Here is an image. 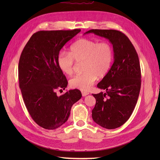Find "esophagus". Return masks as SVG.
I'll return each instance as SVG.
<instances>
[{
    "label": "esophagus",
    "mask_w": 160,
    "mask_h": 160,
    "mask_svg": "<svg viewBox=\"0 0 160 160\" xmlns=\"http://www.w3.org/2000/svg\"><path fill=\"white\" fill-rule=\"evenodd\" d=\"M81 93H82V95H83V97H85V96H86V95H88L89 94V93H88V92H86V91H82Z\"/></svg>",
    "instance_id": "1"
}]
</instances>
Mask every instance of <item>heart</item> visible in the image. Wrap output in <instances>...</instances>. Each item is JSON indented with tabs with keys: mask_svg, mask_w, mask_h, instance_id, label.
I'll return each mask as SVG.
<instances>
[{
	"mask_svg": "<svg viewBox=\"0 0 160 160\" xmlns=\"http://www.w3.org/2000/svg\"><path fill=\"white\" fill-rule=\"evenodd\" d=\"M113 59L112 47L107 42L81 38L70 47L69 52L61 51L57 62L59 69L67 75L73 73L74 61H83L82 74L74 76L69 80L72 88L88 91L99 77L109 71Z\"/></svg>",
	"mask_w": 160,
	"mask_h": 160,
	"instance_id": "heart-1",
	"label": "heart"
}]
</instances>
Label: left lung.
Segmentation results:
<instances>
[{
    "mask_svg": "<svg viewBox=\"0 0 160 160\" xmlns=\"http://www.w3.org/2000/svg\"><path fill=\"white\" fill-rule=\"evenodd\" d=\"M89 33L107 38L113 51V63L98 84V88L105 89L106 93L93 94L96 104L92 110V118L105 129L118 128L129 119L138 101L141 88L138 53L132 42L122 32L92 29L84 35Z\"/></svg>",
    "mask_w": 160,
    "mask_h": 160,
    "instance_id": "8db88e82",
    "label": "left lung"
}]
</instances>
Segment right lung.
I'll list each match as a JSON object with an SVG mask.
<instances>
[{
    "label": "right lung",
    "instance_id": "1",
    "mask_svg": "<svg viewBox=\"0 0 160 160\" xmlns=\"http://www.w3.org/2000/svg\"><path fill=\"white\" fill-rule=\"evenodd\" d=\"M80 31H38L32 35L21 53L19 86L28 113L42 128L55 129L64 124L72 105L82 97L78 89L66 91L61 96L55 92L57 89H65L68 83L57 65V56L62 47Z\"/></svg>",
    "mask_w": 160,
    "mask_h": 160
}]
</instances>
